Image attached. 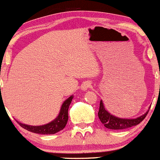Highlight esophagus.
Returning a JSON list of instances; mask_svg holds the SVG:
<instances>
[{
	"mask_svg": "<svg viewBox=\"0 0 160 160\" xmlns=\"http://www.w3.org/2000/svg\"><path fill=\"white\" fill-rule=\"evenodd\" d=\"M90 87H91V83L89 82H86L83 83L82 86V89L83 90H87V89H89Z\"/></svg>",
	"mask_w": 160,
	"mask_h": 160,
	"instance_id": "esophagus-1",
	"label": "esophagus"
}]
</instances>
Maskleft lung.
Here are the masks:
<instances>
[{
  "mask_svg": "<svg viewBox=\"0 0 160 160\" xmlns=\"http://www.w3.org/2000/svg\"><path fill=\"white\" fill-rule=\"evenodd\" d=\"M160 74V73H159ZM160 89V87H159ZM148 111L141 116L133 119H128V118H120L111 115L105 108H104V104L102 100L100 102V108L98 112V117L100 122L104 124V127L110 130H123L130 127L137 126L141 122H142L146 117Z\"/></svg>",
  "mask_w": 160,
  "mask_h": 160,
  "instance_id": "1",
  "label": "left lung"
}]
</instances>
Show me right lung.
<instances>
[{
    "instance_id": "right-lung-1",
    "label": "right lung",
    "mask_w": 160,
    "mask_h": 160,
    "mask_svg": "<svg viewBox=\"0 0 160 160\" xmlns=\"http://www.w3.org/2000/svg\"><path fill=\"white\" fill-rule=\"evenodd\" d=\"M73 97H74L73 96H71L69 98L67 99L63 102L58 117L55 120L52 121L51 122L46 125H43V126H38V127L28 126V125L19 122V126L25 130H28V131L32 132V133H39V134H54V133L60 131L64 128L67 122H68V108H69L70 104L72 101Z\"/></svg>"
}]
</instances>
